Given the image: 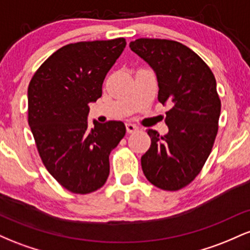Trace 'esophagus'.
<instances>
[{"label": "esophagus", "mask_w": 250, "mask_h": 250, "mask_svg": "<svg viewBox=\"0 0 250 250\" xmlns=\"http://www.w3.org/2000/svg\"><path fill=\"white\" fill-rule=\"evenodd\" d=\"M125 128H127V133L128 134H131V133H135V131L137 130V127L133 123H125Z\"/></svg>", "instance_id": "1"}]
</instances>
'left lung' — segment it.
<instances>
[{
	"mask_svg": "<svg viewBox=\"0 0 250 250\" xmlns=\"http://www.w3.org/2000/svg\"><path fill=\"white\" fill-rule=\"evenodd\" d=\"M129 47L154 70L159 101L170 105L168 133L147 130L151 145L141 157L143 174L155 187L179 190L199 175L216 137L221 101L214 74L180 42L137 39Z\"/></svg>",
	"mask_w": 250,
	"mask_h": 250,
	"instance_id": "1",
	"label": "left lung"
}]
</instances>
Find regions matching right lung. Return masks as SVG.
Here are the masks:
<instances>
[{
  "mask_svg": "<svg viewBox=\"0 0 250 250\" xmlns=\"http://www.w3.org/2000/svg\"><path fill=\"white\" fill-rule=\"evenodd\" d=\"M125 39L77 42L48 57L28 87V122L43 165L75 194L93 193L109 176V155L125 135L121 121L88 127L89 103L102 96Z\"/></svg>",
  "mask_w": 250,
  "mask_h": 250,
  "instance_id": "obj_1",
  "label": "right lung"
}]
</instances>
